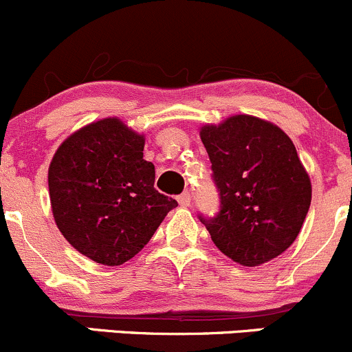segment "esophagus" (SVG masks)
Returning <instances> with one entry per match:
<instances>
[{
    "mask_svg": "<svg viewBox=\"0 0 352 352\" xmlns=\"http://www.w3.org/2000/svg\"><path fill=\"white\" fill-rule=\"evenodd\" d=\"M177 201H179L181 206H190V203H191V195L188 193V191H184V193H181L179 197H177Z\"/></svg>",
    "mask_w": 352,
    "mask_h": 352,
    "instance_id": "obj_1",
    "label": "esophagus"
}]
</instances>
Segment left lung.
<instances>
[{"instance_id":"8db88e82","label":"left lung","mask_w":352,"mask_h":352,"mask_svg":"<svg viewBox=\"0 0 352 352\" xmlns=\"http://www.w3.org/2000/svg\"><path fill=\"white\" fill-rule=\"evenodd\" d=\"M200 137L220 200L215 215H198L213 244L242 266L280 256L300 234L311 201L310 177L292 139L249 115L203 126Z\"/></svg>"}]
</instances>
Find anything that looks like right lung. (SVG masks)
Wrapping results in <instances>:
<instances>
[{
  "mask_svg": "<svg viewBox=\"0 0 352 352\" xmlns=\"http://www.w3.org/2000/svg\"><path fill=\"white\" fill-rule=\"evenodd\" d=\"M144 137L118 118L89 123L60 144L49 168L54 219L81 254L118 266L139 254L177 201L154 188Z\"/></svg>",
  "mask_w": 352,
  "mask_h": 352,
  "instance_id": "add662e5",
  "label": "right lung"
}]
</instances>
